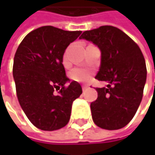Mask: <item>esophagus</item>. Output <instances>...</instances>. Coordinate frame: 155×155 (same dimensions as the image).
<instances>
[{
    "mask_svg": "<svg viewBox=\"0 0 155 155\" xmlns=\"http://www.w3.org/2000/svg\"><path fill=\"white\" fill-rule=\"evenodd\" d=\"M86 89H88V86H86V85H83V86H82V91H84Z\"/></svg>",
    "mask_w": 155,
    "mask_h": 155,
    "instance_id": "34e87169",
    "label": "esophagus"
}]
</instances>
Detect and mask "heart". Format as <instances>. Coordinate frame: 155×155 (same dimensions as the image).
I'll return each mask as SVG.
<instances>
[{"instance_id":"b5f03b06","label":"heart","mask_w":155,"mask_h":155,"mask_svg":"<svg viewBox=\"0 0 155 155\" xmlns=\"http://www.w3.org/2000/svg\"><path fill=\"white\" fill-rule=\"evenodd\" d=\"M71 75L74 81H77L80 82H87L90 81V79L91 77V73L85 69L76 68L73 70Z\"/></svg>"}]
</instances>
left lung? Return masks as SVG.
Listing matches in <instances>:
<instances>
[{
	"label": "left lung",
	"instance_id": "obj_1",
	"mask_svg": "<svg viewBox=\"0 0 155 155\" xmlns=\"http://www.w3.org/2000/svg\"><path fill=\"white\" fill-rule=\"evenodd\" d=\"M80 39L92 42L101 50L96 75L107 81L97 88L98 98L91 103L94 123L108 130L120 129L134 117L146 81V65L139 47L122 30L112 26L84 31Z\"/></svg>",
	"mask_w": 155,
	"mask_h": 155
}]
</instances>
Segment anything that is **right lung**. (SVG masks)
I'll return each mask as SVG.
<instances>
[{
	"label": "right lung",
	"instance_id": "1",
	"mask_svg": "<svg viewBox=\"0 0 155 155\" xmlns=\"http://www.w3.org/2000/svg\"><path fill=\"white\" fill-rule=\"evenodd\" d=\"M81 31H66L45 26L28 33L18 46L13 62V78L20 107L38 128L54 131L67 125L72 105L82 93L77 81L65 76L63 57ZM55 88L59 94H54Z\"/></svg>",
	"mask_w": 155,
	"mask_h": 155
}]
</instances>
